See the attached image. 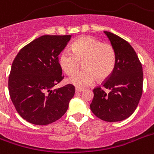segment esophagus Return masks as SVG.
<instances>
[{"label":"esophagus","mask_w":154,"mask_h":154,"mask_svg":"<svg viewBox=\"0 0 154 154\" xmlns=\"http://www.w3.org/2000/svg\"><path fill=\"white\" fill-rule=\"evenodd\" d=\"M83 89L82 88H79V87H76L75 88V91H76V93H81L83 91Z\"/></svg>","instance_id":"obj_1"}]
</instances>
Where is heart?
Returning <instances> with one entry per match:
<instances>
[{"mask_svg": "<svg viewBox=\"0 0 154 154\" xmlns=\"http://www.w3.org/2000/svg\"><path fill=\"white\" fill-rule=\"evenodd\" d=\"M59 61L67 75L73 74L68 79L69 83L77 87H85L93 85L98 77L104 80L111 76L116 66V54L110 44L83 35L72 42L71 51H62ZM82 62L85 69L76 73Z\"/></svg>", "mask_w": 154, "mask_h": 154, "instance_id": "b5f03b06", "label": "heart"}]
</instances>
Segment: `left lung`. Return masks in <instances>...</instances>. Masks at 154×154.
Listing matches in <instances>:
<instances>
[{"mask_svg":"<svg viewBox=\"0 0 154 154\" xmlns=\"http://www.w3.org/2000/svg\"><path fill=\"white\" fill-rule=\"evenodd\" d=\"M116 54L113 72L100 87L94 90L90 109L98 118L106 122H118L132 116L142 95L143 70L139 58L126 40L104 31Z\"/></svg>","mask_w":154,"mask_h":154,"instance_id":"left-lung-1","label":"left lung"}]
</instances>
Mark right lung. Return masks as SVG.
<instances>
[{"label": "right lung", "instance_id": "obj_1", "mask_svg": "<svg viewBox=\"0 0 154 154\" xmlns=\"http://www.w3.org/2000/svg\"><path fill=\"white\" fill-rule=\"evenodd\" d=\"M70 38L71 35H43L21 49L12 64L9 96L17 113L30 124H51L69 108L74 86L52 88L64 78L59 55Z\"/></svg>", "mask_w": 154, "mask_h": 154}]
</instances>
